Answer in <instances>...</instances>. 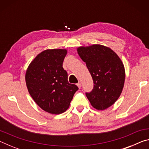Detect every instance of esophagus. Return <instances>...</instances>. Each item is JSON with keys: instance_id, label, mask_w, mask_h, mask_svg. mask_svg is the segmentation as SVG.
<instances>
[{"instance_id": "esophagus-1", "label": "esophagus", "mask_w": 149, "mask_h": 149, "mask_svg": "<svg viewBox=\"0 0 149 149\" xmlns=\"http://www.w3.org/2000/svg\"><path fill=\"white\" fill-rule=\"evenodd\" d=\"M77 85V87H79V89H81V83H78Z\"/></svg>"}]
</instances>
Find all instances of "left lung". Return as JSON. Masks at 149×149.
<instances>
[{
  "instance_id": "obj_1",
  "label": "left lung",
  "mask_w": 149,
  "mask_h": 149,
  "mask_svg": "<svg viewBox=\"0 0 149 149\" xmlns=\"http://www.w3.org/2000/svg\"><path fill=\"white\" fill-rule=\"evenodd\" d=\"M77 51L94 83L92 91L86 93L88 100L95 109H107L114 104L122 92L125 77L122 61L114 50L101 45L79 47Z\"/></svg>"
}]
</instances>
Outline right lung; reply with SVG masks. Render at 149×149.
I'll use <instances>...</instances> for the list:
<instances>
[{
    "mask_svg": "<svg viewBox=\"0 0 149 149\" xmlns=\"http://www.w3.org/2000/svg\"><path fill=\"white\" fill-rule=\"evenodd\" d=\"M66 49H47L37 55L26 73L30 95L39 107L52 114H60L69 108L77 85L69 84L62 64Z\"/></svg>",
    "mask_w": 149,
    "mask_h": 149,
    "instance_id": "obj_1",
    "label": "right lung"
}]
</instances>
